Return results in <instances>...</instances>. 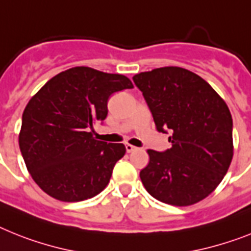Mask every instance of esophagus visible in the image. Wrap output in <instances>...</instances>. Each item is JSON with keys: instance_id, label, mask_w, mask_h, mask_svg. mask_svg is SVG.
Listing matches in <instances>:
<instances>
[{"instance_id": "esophagus-1", "label": "esophagus", "mask_w": 251, "mask_h": 251, "mask_svg": "<svg viewBox=\"0 0 251 251\" xmlns=\"http://www.w3.org/2000/svg\"><path fill=\"white\" fill-rule=\"evenodd\" d=\"M126 150H127V152H132V151H134V150H136V148H134L133 145L126 144Z\"/></svg>"}]
</instances>
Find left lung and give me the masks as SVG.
I'll list each match as a JSON object with an SVG mask.
<instances>
[{
	"instance_id": "left-lung-1",
	"label": "left lung",
	"mask_w": 251,
	"mask_h": 251,
	"mask_svg": "<svg viewBox=\"0 0 251 251\" xmlns=\"http://www.w3.org/2000/svg\"><path fill=\"white\" fill-rule=\"evenodd\" d=\"M159 132L172 148L148 150L141 181L152 198L187 206L214 191L233 156L232 117L227 103L201 76L178 66L136 74Z\"/></svg>"
}]
</instances>
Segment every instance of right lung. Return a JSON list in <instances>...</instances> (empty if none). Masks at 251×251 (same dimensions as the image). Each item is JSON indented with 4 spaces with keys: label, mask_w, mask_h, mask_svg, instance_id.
Masks as SVG:
<instances>
[{
    "label": "right lung",
    "mask_w": 251,
    "mask_h": 251,
    "mask_svg": "<svg viewBox=\"0 0 251 251\" xmlns=\"http://www.w3.org/2000/svg\"><path fill=\"white\" fill-rule=\"evenodd\" d=\"M133 88L127 76L75 66L47 82L24 109L19 146L26 169L51 198L74 202L100 194L123 144L92 137L93 124L107 115L114 92Z\"/></svg>",
    "instance_id": "add662e5"
}]
</instances>
